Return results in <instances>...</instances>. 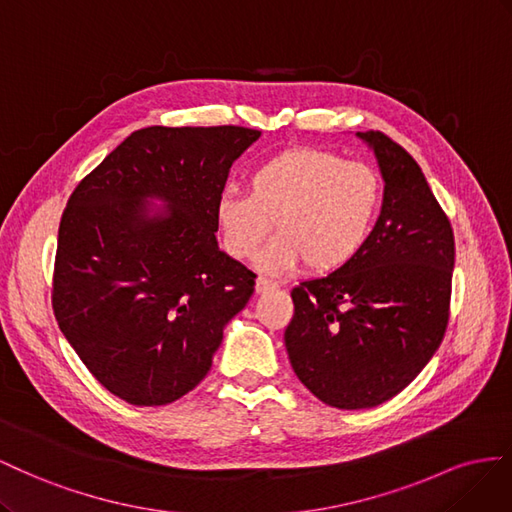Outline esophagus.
<instances>
[{
  "instance_id": "obj_1",
  "label": "esophagus",
  "mask_w": 512,
  "mask_h": 512,
  "mask_svg": "<svg viewBox=\"0 0 512 512\" xmlns=\"http://www.w3.org/2000/svg\"><path fill=\"white\" fill-rule=\"evenodd\" d=\"M279 285H276L274 281H270V279H264V276H259V279L255 281V289H257V294H266V291H272V289H276Z\"/></svg>"
}]
</instances>
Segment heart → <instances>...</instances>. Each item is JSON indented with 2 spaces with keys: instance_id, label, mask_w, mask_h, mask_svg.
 Segmentation results:
<instances>
[{
  "instance_id": "heart-1",
  "label": "heart",
  "mask_w": 512,
  "mask_h": 512,
  "mask_svg": "<svg viewBox=\"0 0 512 512\" xmlns=\"http://www.w3.org/2000/svg\"><path fill=\"white\" fill-rule=\"evenodd\" d=\"M382 197L373 167L326 150L296 148L259 163L248 175V191L225 186L214 216L233 259L253 257L274 221L279 236L259 255V268L285 272L306 261L324 274L347 266L362 251Z\"/></svg>"
}]
</instances>
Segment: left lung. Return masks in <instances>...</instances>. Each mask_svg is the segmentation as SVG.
<instances>
[{"instance_id": "obj_1", "label": "left lung", "mask_w": 512, "mask_h": 512, "mask_svg": "<svg viewBox=\"0 0 512 512\" xmlns=\"http://www.w3.org/2000/svg\"><path fill=\"white\" fill-rule=\"evenodd\" d=\"M373 150L384 201L347 266L291 289L289 362L319 401L375 407L399 394L440 347L450 311L455 236L416 160L379 130Z\"/></svg>"}]
</instances>
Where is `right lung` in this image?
Segmentation results:
<instances>
[{"label": "right lung", "mask_w": 512, "mask_h": 512, "mask_svg": "<svg viewBox=\"0 0 512 512\" xmlns=\"http://www.w3.org/2000/svg\"><path fill=\"white\" fill-rule=\"evenodd\" d=\"M259 135L242 126L135 130L68 199L53 313L90 373L130 405L191 392L253 296L255 274L218 248L214 206L233 160Z\"/></svg>", "instance_id": "1"}]
</instances>
